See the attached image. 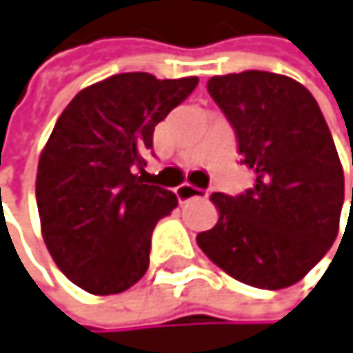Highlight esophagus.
I'll use <instances>...</instances> for the list:
<instances>
[{
    "instance_id": "esophagus-1",
    "label": "esophagus",
    "mask_w": 353,
    "mask_h": 353,
    "mask_svg": "<svg viewBox=\"0 0 353 353\" xmlns=\"http://www.w3.org/2000/svg\"><path fill=\"white\" fill-rule=\"evenodd\" d=\"M175 194H178V199L184 203V201H190V199H196V196H208V190L196 188L192 184H182V186L175 188Z\"/></svg>"
}]
</instances>
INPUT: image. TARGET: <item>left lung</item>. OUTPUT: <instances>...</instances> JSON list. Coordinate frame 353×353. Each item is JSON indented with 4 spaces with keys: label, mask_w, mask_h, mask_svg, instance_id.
<instances>
[{
    "label": "left lung",
    "mask_w": 353,
    "mask_h": 353,
    "mask_svg": "<svg viewBox=\"0 0 353 353\" xmlns=\"http://www.w3.org/2000/svg\"><path fill=\"white\" fill-rule=\"evenodd\" d=\"M208 92L256 184L237 196L212 194L220 218L196 243L237 281L288 288L332 248L343 210V167L322 110L303 84L271 72L214 76Z\"/></svg>",
    "instance_id": "left-lung-1"
}]
</instances>
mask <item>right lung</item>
I'll return each mask as SVG.
<instances>
[{"instance_id":"1","label":"right lung","mask_w":353,"mask_h":353,"mask_svg":"<svg viewBox=\"0 0 353 353\" xmlns=\"http://www.w3.org/2000/svg\"><path fill=\"white\" fill-rule=\"evenodd\" d=\"M199 78L118 74L80 90L63 110L37 165L42 235L57 267L90 294H118L150 265L157 222L178 208L171 190L143 184L154 127Z\"/></svg>"}]
</instances>
